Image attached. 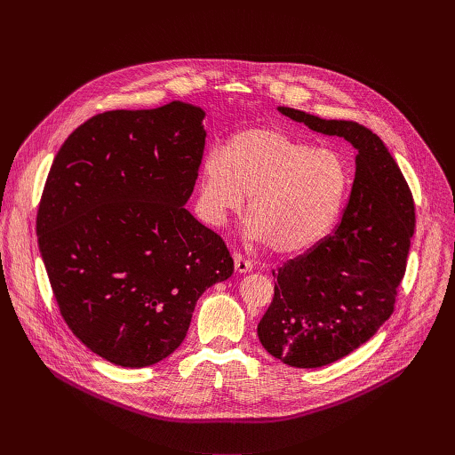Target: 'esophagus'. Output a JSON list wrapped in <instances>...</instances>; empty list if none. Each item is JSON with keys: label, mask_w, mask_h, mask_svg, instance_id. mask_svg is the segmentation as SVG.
I'll list each match as a JSON object with an SVG mask.
<instances>
[{"label": "esophagus", "mask_w": 455, "mask_h": 455, "mask_svg": "<svg viewBox=\"0 0 455 455\" xmlns=\"http://www.w3.org/2000/svg\"><path fill=\"white\" fill-rule=\"evenodd\" d=\"M234 267H235V270H237L239 274H246V272L251 270L253 265H251L250 259L243 257L241 253H234Z\"/></svg>", "instance_id": "esophagus-1"}]
</instances>
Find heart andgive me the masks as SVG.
I'll list each match as a JSON object with an SVG mask.
<instances>
[{
    "label": "heart",
    "instance_id": "1",
    "mask_svg": "<svg viewBox=\"0 0 455 455\" xmlns=\"http://www.w3.org/2000/svg\"><path fill=\"white\" fill-rule=\"evenodd\" d=\"M353 185L349 162L279 129H246L227 151H209L202 164V211L220 225L250 196L246 234L277 253L318 243L335 225Z\"/></svg>",
    "mask_w": 455,
    "mask_h": 455
}]
</instances>
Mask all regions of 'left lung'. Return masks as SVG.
<instances>
[{
  "label": "left lung",
  "instance_id": "1",
  "mask_svg": "<svg viewBox=\"0 0 455 455\" xmlns=\"http://www.w3.org/2000/svg\"><path fill=\"white\" fill-rule=\"evenodd\" d=\"M279 111L356 149L351 198L333 234L274 270V300L257 326L263 347L299 369L333 363L365 344L393 315L416 212L411 188L385 144L351 120Z\"/></svg>",
  "mask_w": 455,
  "mask_h": 455
}]
</instances>
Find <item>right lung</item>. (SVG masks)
I'll return each instance as SVG.
<instances>
[{
  "label": "right lung",
  "instance_id": "add662e5",
  "mask_svg": "<svg viewBox=\"0 0 455 455\" xmlns=\"http://www.w3.org/2000/svg\"><path fill=\"white\" fill-rule=\"evenodd\" d=\"M204 116L180 100L106 111L50 167L36 221L50 286L72 333L115 365L174 353L202 293L234 272L225 241L185 209Z\"/></svg>",
  "mask_w": 455,
  "mask_h": 455
}]
</instances>
